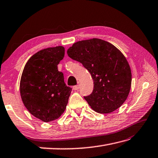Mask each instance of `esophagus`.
I'll list each match as a JSON object with an SVG mask.
<instances>
[{
    "label": "esophagus",
    "mask_w": 158,
    "mask_h": 158,
    "mask_svg": "<svg viewBox=\"0 0 158 158\" xmlns=\"http://www.w3.org/2000/svg\"><path fill=\"white\" fill-rule=\"evenodd\" d=\"M79 89V85H76V86H73V89L75 90V91H76V90H78Z\"/></svg>",
    "instance_id": "34e87169"
}]
</instances>
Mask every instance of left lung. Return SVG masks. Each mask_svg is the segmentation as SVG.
Returning a JSON list of instances; mask_svg holds the SVG:
<instances>
[{
    "mask_svg": "<svg viewBox=\"0 0 158 158\" xmlns=\"http://www.w3.org/2000/svg\"><path fill=\"white\" fill-rule=\"evenodd\" d=\"M67 52L91 73L93 92L84 98L93 110L110 113L123 104L130 91L131 73L119 50L108 41L93 38L74 43Z\"/></svg>",
    "mask_w": 158,
    "mask_h": 158,
    "instance_id": "8db88e82",
    "label": "left lung"
}]
</instances>
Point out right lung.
Instances as JSON below:
<instances>
[{"label":"right lung","mask_w":158,"mask_h":158,"mask_svg":"<svg viewBox=\"0 0 158 158\" xmlns=\"http://www.w3.org/2000/svg\"><path fill=\"white\" fill-rule=\"evenodd\" d=\"M64 56L63 46L41 50L30 58L22 72V100L31 114L44 122L60 117L68 103L72 88L57 67Z\"/></svg>","instance_id":"right-lung-1"}]
</instances>
